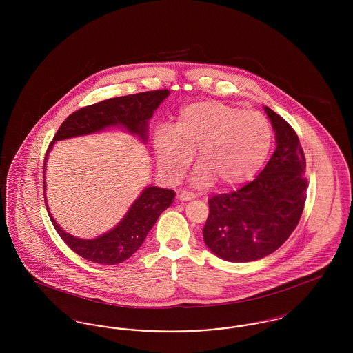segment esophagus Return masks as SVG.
Wrapping results in <instances>:
<instances>
[{
    "label": "esophagus",
    "mask_w": 353,
    "mask_h": 353,
    "mask_svg": "<svg viewBox=\"0 0 353 353\" xmlns=\"http://www.w3.org/2000/svg\"><path fill=\"white\" fill-rule=\"evenodd\" d=\"M177 199H179L180 201H190V200H194L196 196H194L193 193H190V192L183 190V192H179V193H177Z\"/></svg>",
    "instance_id": "obj_1"
}]
</instances>
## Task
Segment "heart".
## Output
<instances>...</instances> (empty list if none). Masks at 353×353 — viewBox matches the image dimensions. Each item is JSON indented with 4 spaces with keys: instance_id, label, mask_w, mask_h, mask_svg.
Wrapping results in <instances>:
<instances>
[{
    "instance_id": "b5f03b06",
    "label": "heart",
    "mask_w": 353,
    "mask_h": 353,
    "mask_svg": "<svg viewBox=\"0 0 353 353\" xmlns=\"http://www.w3.org/2000/svg\"><path fill=\"white\" fill-rule=\"evenodd\" d=\"M271 139V125L262 114L206 101L184 107L174 130L161 127L153 144L159 169L169 181L184 176L197 151L200 167L193 183L208 186L219 180L222 186L233 188L249 181L263 165Z\"/></svg>"
}]
</instances>
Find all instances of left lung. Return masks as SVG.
<instances>
[{"label":"left lung","mask_w":353,"mask_h":353,"mask_svg":"<svg viewBox=\"0 0 353 353\" xmlns=\"http://www.w3.org/2000/svg\"><path fill=\"white\" fill-rule=\"evenodd\" d=\"M276 148L252 183L209 200L202 234L209 250L228 262H252L279 249L302 216L308 181L298 134L269 107Z\"/></svg>","instance_id":"left-lung-1"}]
</instances>
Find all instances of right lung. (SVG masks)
Returning <instances> with one entry per match:
<instances>
[{
  "mask_svg": "<svg viewBox=\"0 0 353 353\" xmlns=\"http://www.w3.org/2000/svg\"><path fill=\"white\" fill-rule=\"evenodd\" d=\"M168 90L140 92L119 97L87 105L71 114L59 127L48 150L43 167L45 203L51 222L72 252L84 259L99 265H118L128 259L143 245L147 234L160 214L174 200V190L159 186H147L132 202L124 217L107 233L84 239L65 232L51 214L46 200V163L51 148L57 141L71 137L98 134L108 128H121L137 136L144 144L148 141V123L157 107L168 98Z\"/></svg>",
  "mask_w": 353,
  "mask_h": 353,
  "instance_id": "add662e5",
  "label": "right lung"
}]
</instances>
